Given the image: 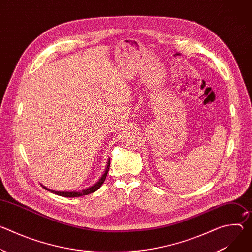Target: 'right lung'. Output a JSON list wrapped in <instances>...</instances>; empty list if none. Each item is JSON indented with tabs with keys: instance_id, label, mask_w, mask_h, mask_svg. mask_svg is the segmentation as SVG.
Returning a JSON list of instances; mask_svg holds the SVG:
<instances>
[{
	"instance_id": "1",
	"label": "right lung",
	"mask_w": 252,
	"mask_h": 252,
	"mask_svg": "<svg viewBox=\"0 0 252 252\" xmlns=\"http://www.w3.org/2000/svg\"><path fill=\"white\" fill-rule=\"evenodd\" d=\"M109 169H110V160H109V163H107V166H106V168H105L104 173L102 174V176L100 177L99 181H98L94 186H93V187H91V188H89V189H87L81 190V191H70V192H68V191H55V190H50L49 189H47V188H45V187H43V188H44L45 189H47V190L52 191V192L55 193V194H58V195H61V196H64V197H79V196H82V195H87V194H90V193L94 192L95 190H97V189L102 186L103 182L105 181V177H106V175H107V172H109Z\"/></svg>"
}]
</instances>
